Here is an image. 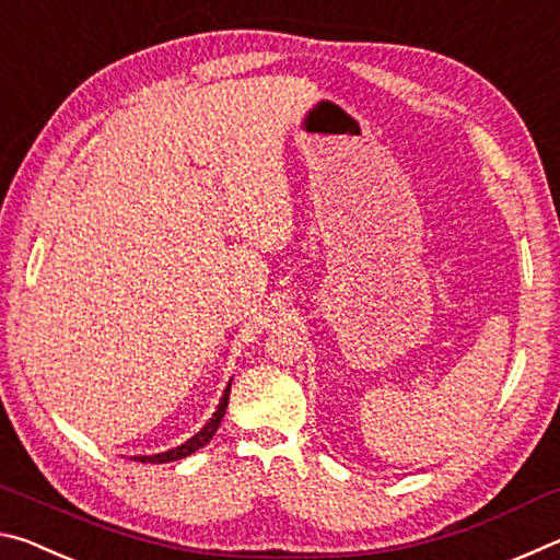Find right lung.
Returning a JSON list of instances; mask_svg holds the SVG:
<instances>
[{
    "mask_svg": "<svg viewBox=\"0 0 560 560\" xmlns=\"http://www.w3.org/2000/svg\"><path fill=\"white\" fill-rule=\"evenodd\" d=\"M230 385H232V383H230ZM230 385H226V390H224V395H222L220 405H217L212 420L207 422L205 428L195 434V438H189L185 444H179V447L170 450V452H160V454H153V457H132V459H138V462H143V464H165V462H177V459H183V457H189V454H192V452L202 450L205 444L212 440V434L217 432V428H220V424H222L226 402H230Z\"/></svg>",
    "mask_w": 560,
    "mask_h": 560,
    "instance_id": "1",
    "label": "right lung"
}]
</instances>
